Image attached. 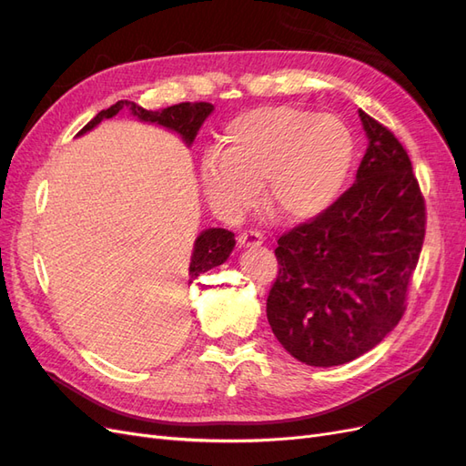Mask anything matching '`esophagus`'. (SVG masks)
Instances as JSON below:
<instances>
[{
    "mask_svg": "<svg viewBox=\"0 0 466 466\" xmlns=\"http://www.w3.org/2000/svg\"><path fill=\"white\" fill-rule=\"evenodd\" d=\"M237 243H238V247H255V245H262V243H264V235H262L260 231H255V229L243 231V233H238Z\"/></svg>",
    "mask_w": 466,
    "mask_h": 466,
    "instance_id": "34e87169",
    "label": "esophagus"
}]
</instances>
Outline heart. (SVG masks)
I'll return each instance as SVG.
<instances>
[{
  "mask_svg": "<svg viewBox=\"0 0 466 466\" xmlns=\"http://www.w3.org/2000/svg\"><path fill=\"white\" fill-rule=\"evenodd\" d=\"M354 136L336 116L293 106H266L235 118L223 151L204 155L200 177L209 202L225 216L266 204L284 221H309L340 194L354 161Z\"/></svg>",
  "mask_w": 466,
  "mask_h": 466,
  "instance_id": "obj_1",
  "label": "heart"
}]
</instances>
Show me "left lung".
Wrapping results in <instances>:
<instances>
[{"label": "left lung", "mask_w": 466, "mask_h": 466, "mask_svg": "<svg viewBox=\"0 0 466 466\" xmlns=\"http://www.w3.org/2000/svg\"><path fill=\"white\" fill-rule=\"evenodd\" d=\"M370 146L327 211L279 235L266 299L278 342L315 368L360 358L397 327L424 245L426 202L387 126L360 110Z\"/></svg>", "instance_id": "obj_1"}]
</instances>
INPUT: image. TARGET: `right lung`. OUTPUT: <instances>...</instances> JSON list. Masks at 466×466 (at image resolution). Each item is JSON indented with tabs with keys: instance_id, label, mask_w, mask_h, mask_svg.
Wrapping results in <instances>:
<instances>
[{
	"instance_id": "add662e5",
	"label": "right lung",
	"mask_w": 466,
	"mask_h": 466,
	"mask_svg": "<svg viewBox=\"0 0 466 466\" xmlns=\"http://www.w3.org/2000/svg\"><path fill=\"white\" fill-rule=\"evenodd\" d=\"M122 108H128L132 115L137 116L139 120L159 124V126H165V128H168V130H175L190 146L194 142L196 134H198L202 122L209 116V112L214 110V105L178 103V105L167 106L161 110H146L144 106H139L132 101H118L110 108L98 112V115L91 122L83 126L77 136L89 132L101 120L118 115ZM233 247H235V235L231 231L206 229L198 238H196V243H194V252H192V260H190V281L194 278H198L200 274L211 270V268H216L228 260Z\"/></svg>"
}]
</instances>
